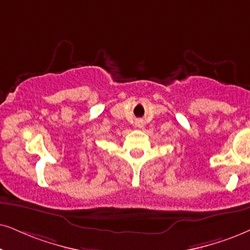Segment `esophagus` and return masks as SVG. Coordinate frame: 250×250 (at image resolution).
<instances>
[{"instance_id":"34e87169","label":"esophagus","mask_w":250,"mask_h":250,"mask_svg":"<svg viewBox=\"0 0 250 250\" xmlns=\"http://www.w3.org/2000/svg\"><path fill=\"white\" fill-rule=\"evenodd\" d=\"M140 127H143V125H142V123L140 125Z\"/></svg>"}]
</instances>
